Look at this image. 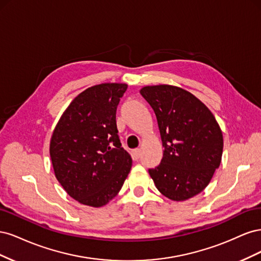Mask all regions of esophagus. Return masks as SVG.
<instances>
[{
  "mask_svg": "<svg viewBox=\"0 0 261 261\" xmlns=\"http://www.w3.org/2000/svg\"><path fill=\"white\" fill-rule=\"evenodd\" d=\"M140 150L139 149H136V150H134L133 151V153H132V155H133V159L134 160H138L139 158H140Z\"/></svg>",
  "mask_w": 261,
  "mask_h": 261,
  "instance_id": "34e87169",
  "label": "esophagus"
}]
</instances>
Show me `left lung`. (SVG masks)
Returning a JSON list of instances; mask_svg holds the SVG:
<instances>
[{"label": "left lung", "mask_w": 261, "mask_h": 261, "mask_svg": "<svg viewBox=\"0 0 261 261\" xmlns=\"http://www.w3.org/2000/svg\"><path fill=\"white\" fill-rule=\"evenodd\" d=\"M140 94L153 109L164 148L161 163L149 174L169 199L192 198L208 186L221 163L223 136L216 117L179 87L146 86Z\"/></svg>", "instance_id": "left-lung-1"}]
</instances>
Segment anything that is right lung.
Instances as JSON below:
<instances>
[{"instance_id":"right-lung-1","label":"right lung","mask_w":261,"mask_h":261,"mask_svg":"<svg viewBox=\"0 0 261 261\" xmlns=\"http://www.w3.org/2000/svg\"><path fill=\"white\" fill-rule=\"evenodd\" d=\"M126 84H101L70 102L55 126L50 156L55 177L86 206L102 207L118 194L132 168L120 143L116 109Z\"/></svg>"}]
</instances>
